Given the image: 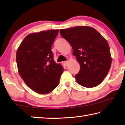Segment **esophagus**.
Returning a JSON list of instances; mask_svg holds the SVG:
<instances>
[{"instance_id":"1","label":"esophagus","mask_w":125,"mask_h":125,"mask_svg":"<svg viewBox=\"0 0 125 125\" xmlns=\"http://www.w3.org/2000/svg\"><path fill=\"white\" fill-rule=\"evenodd\" d=\"M67 64H68V61H65L64 62V65H65V66H66Z\"/></svg>"}]
</instances>
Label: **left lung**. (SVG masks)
<instances>
[{
    "mask_svg": "<svg viewBox=\"0 0 125 125\" xmlns=\"http://www.w3.org/2000/svg\"><path fill=\"white\" fill-rule=\"evenodd\" d=\"M60 34L70 44L73 55L80 65L75 75L81 86L92 88L99 85L108 75L111 56L108 42L97 30L88 26L61 29Z\"/></svg>",
    "mask_w": 125,
    "mask_h": 125,
    "instance_id": "obj_1",
    "label": "left lung"
}]
</instances>
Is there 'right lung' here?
Wrapping results in <instances>:
<instances>
[{"mask_svg":"<svg viewBox=\"0 0 125 125\" xmlns=\"http://www.w3.org/2000/svg\"><path fill=\"white\" fill-rule=\"evenodd\" d=\"M59 30H48L26 36L16 52L20 75L35 92L47 94L58 86L64 69L54 60L52 45Z\"/></svg>","mask_w":125,"mask_h":125,"instance_id":"1","label":"right lung"}]
</instances>
